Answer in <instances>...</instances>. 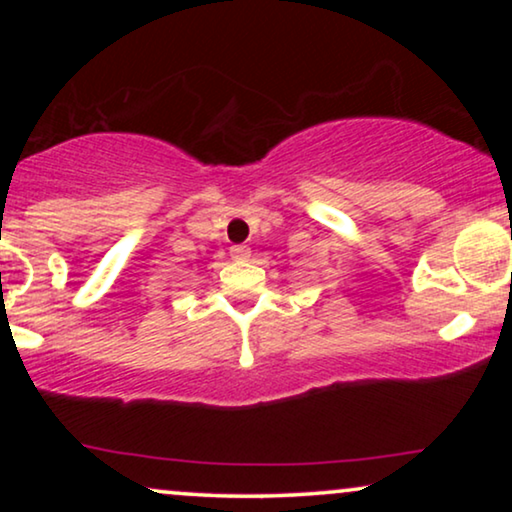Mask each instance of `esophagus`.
Returning a JSON list of instances; mask_svg holds the SVG:
<instances>
[{"label":"esophagus","instance_id":"1","mask_svg":"<svg viewBox=\"0 0 512 512\" xmlns=\"http://www.w3.org/2000/svg\"><path fill=\"white\" fill-rule=\"evenodd\" d=\"M230 256L237 258V261H244V258L251 256V249L247 244H233V247H230Z\"/></svg>","mask_w":512,"mask_h":512}]
</instances>
